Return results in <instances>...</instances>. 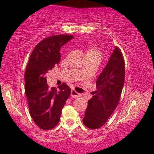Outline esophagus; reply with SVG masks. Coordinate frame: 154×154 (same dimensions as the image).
Wrapping results in <instances>:
<instances>
[{"label":"esophagus","instance_id":"1","mask_svg":"<svg viewBox=\"0 0 154 154\" xmlns=\"http://www.w3.org/2000/svg\"><path fill=\"white\" fill-rule=\"evenodd\" d=\"M71 96H72V98H78V97H80L81 94L80 93H77L75 90H72V91H71Z\"/></svg>","mask_w":154,"mask_h":154}]
</instances>
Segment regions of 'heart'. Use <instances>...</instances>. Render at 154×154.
I'll return each mask as SVG.
<instances>
[{"label":"heart","instance_id":"obj_1","mask_svg":"<svg viewBox=\"0 0 154 154\" xmlns=\"http://www.w3.org/2000/svg\"><path fill=\"white\" fill-rule=\"evenodd\" d=\"M94 53L100 54L99 50H96L94 47H93V46H88V47H87V54H94Z\"/></svg>","mask_w":154,"mask_h":154}]
</instances>
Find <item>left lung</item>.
<instances>
[{
    "mask_svg": "<svg viewBox=\"0 0 154 154\" xmlns=\"http://www.w3.org/2000/svg\"><path fill=\"white\" fill-rule=\"evenodd\" d=\"M125 61L118 47L96 81L97 90L88 101L83 123L90 129H98L106 123L116 108L125 83Z\"/></svg>",
    "mask_w": 154,
    "mask_h": 154,
    "instance_id": "obj_1",
    "label": "left lung"
}]
</instances>
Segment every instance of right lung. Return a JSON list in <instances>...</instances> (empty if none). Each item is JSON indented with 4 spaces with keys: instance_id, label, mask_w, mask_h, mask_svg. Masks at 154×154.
<instances>
[{
    "instance_id": "1",
    "label": "right lung",
    "mask_w": 154,
    "mask_h": 154,
    "mask_svg": "<svg viewBox=\"0 0 154 154\" xmlns=\"http://www.w3.org/2000/svg\"><path fill=\"white\" fill-rule=\"evenodd\" d=\"M72 38L56 35L44 38L35 47L26 66L25 93L29 114L43 130L53 129L58 124L61 110L70 95V88L65 83L59 86V90L49 88L46 74L59 63L61 47Z\"/></svg>"
}]
</instances>
